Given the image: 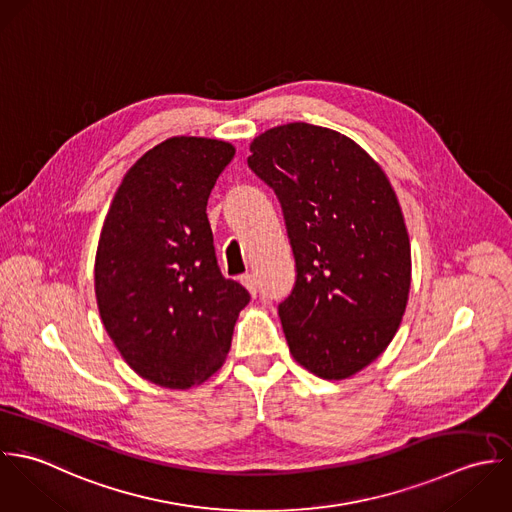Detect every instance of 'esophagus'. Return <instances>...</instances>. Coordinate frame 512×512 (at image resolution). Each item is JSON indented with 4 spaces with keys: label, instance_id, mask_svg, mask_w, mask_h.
Here are the masks:
<instances>
[{
    "label": "esophagus",
    "instance_id": "34e87169",
    "mask_svg": "<svg viewBox=\"0 0 512 512\" xmlns=\"http://www.w3.org/2000/svg\"><path fill=\"white\" fill-rule=\"evenodd\" d=\"M241 285H243L253 297L257 295V279H255V275H251V273L243 275V277H241Z\"/></svg>",
    "mask_w": 512,
    "mask_h": 512
}]
</instances>
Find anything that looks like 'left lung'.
<instances>
[{
  "mask_svg": "<svg viewBox=\"0 0 512 512\" xmlns=\"http://www.w3.org/2000/svg\"><path fill=\"white\" fill-rule=\"evenodd\" d=\"M249 168L277 194L297 263L279 305L293 358L322 380H346L394 340L411 285V247L382 166L352 138L307 122L249 144Z\"/></svg>",
  "mask_w": 512,
  "mask_h": 512,
  "instance_id": "left-lung-1",
  "label": "left lung"
}]
</instances>
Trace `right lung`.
<instances>
[{
  "instance_id": "obj_1",
  "label": "right lung",
  "mask_w": 512,
  "mask_h": 512,
  "mask_svg": "<svg viewBox=\"0 0 512 512\" xmlns=\"http://www.w3.org/2000/svg\"><path fill=\"white\" fill-rule=\"evenodd\" d=\"M235 146L172 136L124 174L95 257L104 330L144 380L188 390L225 362L249 293L223 279L207 221L209 194Z\"/></svg>"
}]
</instances>
